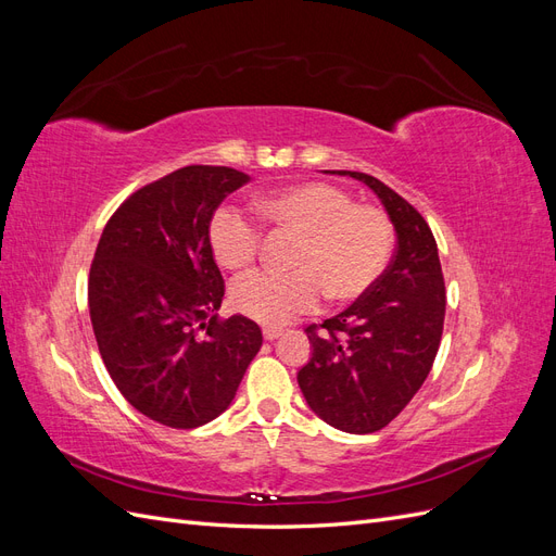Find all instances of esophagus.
I'll return each instance as SVG.
<instances>
[{
  "label": "esophagus",
  "mask_w": 556,
  "mask_h": 556,
  "mask_svg": "<svg viewBox=\"0 0 556 556\" xmlns=\"http://www.w3.org/2000/svg\"><path fill=\"white\" fill-rule=\"evenodd\" d=\"M262 333H264L266 341H276L278 336H282V329H278V327H264Z\"/></svg>",
  "instance_id": "obj_1"
}]
</instances>
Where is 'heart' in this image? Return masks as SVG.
<instances>
[{
	"label": "heart",
	"mask_w": 556,
	"mask_h": 556,
	"mask_svg": "<svg viewBox=\"0 0 556 556\" xmlns=\"http://www.w3.org/2000/svg\"><path fill=\"white\" fill-rule=\"evenodd\" d=\"M262 220L299 237L294 271H252L233 282L231 301L243 315L280 325L317 306L323 290L333 301H352L374 288L392 255L394 229L376 206L352 204L336 185H292L257 201ZM208 239L215 260L239 271L260 250V229L231 206L217 208Z\"/></svg>",
	"instance_id": "obj_1"
}]
</instances>
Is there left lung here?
Returning a JSON list of instances; mask_svg holds the SVG:
<instances>
[{
    "instance_id": "8db88e82",
    "label": "left lung",
    "mask_w": 556,
    "mask_h": 556,
    "mask_svg": "<svg viewBox=\"0 0 556 556\" xmlns=\"http://www.w3.org/2000/svg\"><path fill=\"white\" fill-rule=\"evenodd\" d=\"M350 176L371 190L390 217L396 252L387 271L343 313L308 327L311 359L296 380L311 410L333 429L374 433L408 406L441 345L445 282L435 239L406 199L374 176Z\"/></svg>"
}]
</instances>
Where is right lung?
<instances>
[{"label":"right lung","mask_w":556,"mask_h":556,"mask_svg":"<svg viewBox=\"0 0 556 556\" xmlns=\"http://www.w3.org/2000/svg\"><path fill=\"white\" fill-rule=\"evenodd\" d=\"M245 182L229 166H182L134 192L99 239L88 282L99 355L121 394L164 427L223 415L262 348L252 319H207L225 296L211 220Z\"/></svg>","instance_id":"1"}]
</instances>
